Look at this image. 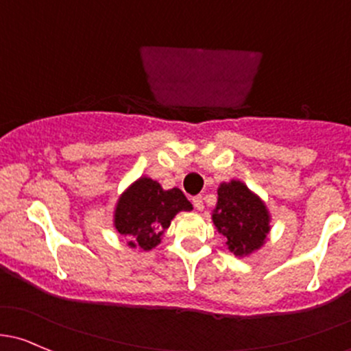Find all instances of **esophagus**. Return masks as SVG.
I'll list each match as a JSON object with an SVG mask.
<instances>
[{"mask_svg":"<svg viewBox=\"0 0 351 351\" xmlns=\"http://www.w3.org/2000/svg\"><path fill=\"white\" fill-rule=\"evenodd\" d=\"M193 206H195V210H198V212H202V210L205 208V205H204V198L202 197H195L193 200Z\"/></svg>","mask_w":351,"mask_h":351,"instance_id":"1","label":"esophagus"}]
</instances>
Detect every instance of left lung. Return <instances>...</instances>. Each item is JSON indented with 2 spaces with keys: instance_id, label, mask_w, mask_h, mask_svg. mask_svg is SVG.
I'll list each match as a JSON object with an SVG mask.
<instances>
[{
  "instance_id": "8db88e82",
  "label": "left lung",
  "mask_w": 351,
  "mask_h": 351,
  "mask_svg": "<svg viewBox=\"0 0 351 351\" xmlns=\"http://www.w3.org/2000/svg\"><path fill=\"white\" fill-rule=\"evenodd\" d=\"M212 212L217 232L235 257H249L264 245L271 232L267 205L241 180L222 182Z\"/></svg>"
}]
</instances>
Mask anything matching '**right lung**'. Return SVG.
I'll list each match as a JSON object with an SVG mask.
<instances>
[{
  "label": "right lung",
  "instance_id": "obj_1",
  "mask_svg": "<svg viewBox=\"0 0 351 351\" xmlns=\"http://www.w3.org/2000/svg\"><path fill=\"white\" fill-rule=\"evenodd\" d=\"M191 208L193 205L180 188L165 190L149 176H141L117 198L112 227L126 237L131 249L146 252L160 245L176 213L190 212Z\"/></svg>",
  "mask_w": 351,
  "mask_h": 351
}]
</instances>
